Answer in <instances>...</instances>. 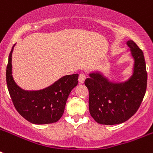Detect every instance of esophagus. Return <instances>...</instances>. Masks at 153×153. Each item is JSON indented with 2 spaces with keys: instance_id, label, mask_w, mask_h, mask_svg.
Here are the masks:
<instances>
[{
  "instance_id": "esophagus-1",
  "label": "esophagus",
  "mask_w": 153,
  "mask_h": 153,
  "mask_svg": "<svg viewBox=\"0 0 153 153\" xmlns=\"http://www.w3.org/2000/svg\"><path fill=\"white\" fill-rule=\"evenodd\" d=\"M85 79H86V75L84 74H80L79 76V82L80 84H82L85 82Z\"/></svg>"
}]
</instances>
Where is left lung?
<instances>
[{
    "label": "left lung",
    "mask_w": 153,
    "mask_h": 153,
    "mask_svg": "<svg viewBox=\"0 0 153 153\" xmlns=\"http://www.w3.org/2000/svg\"><path fill=\"white\" fill-rule=\"evenodd\" d=\"M134 60L133 74L126 81H110L102 72L89 74L85 85L89 91V110L95 121L102 125L123 123L140 107L147 87L145 57L133 40L126 42Z\"/></svg>",
    "instance_id": "8db88e82"
}]
</instances>
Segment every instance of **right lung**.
<instances>
[{
    "instance_id": "add662e5",
    "label": "right lung",
    "mask_w": 153,
    "mask_h": 153,
    "mask_svg": "<svg viewBox=\"0 0 153 153\" xmlns=\"http://www.w3.org/2000/svg\"><path fill=\"white\" fill-rule=\"evenodd\" d=\"M8 56L6 82L16 109L27 121L36 125L56 122L61 118L71 91L78 85L79 74L65 75L39 91H25L16 83L12 71V54Z\"/></svg>"
}]
</instances>
